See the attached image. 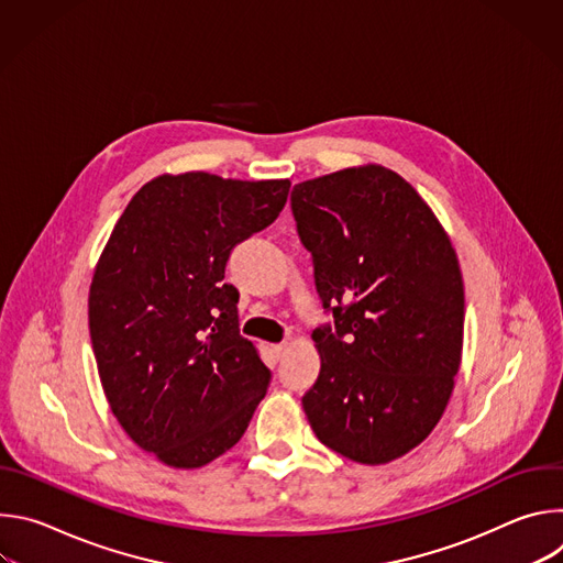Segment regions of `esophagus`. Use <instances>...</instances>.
Instances as JSON below:
<instances>
[{"label": "esophagus", "mask_w": 563, "mask_h": 563, "mask_svg": "<svg viewBox=\"0 0 563 563\" xmlns=\"http://www.w3.org/2000/svg\"><path fill=\"white\" fill-rule=\"evenodd\" d=\"M287 350H289V343H278V345H272V352H274V356H276V358H283V356L287 354Z\"/></svg>", "instance_id": "1"}]
</instances>
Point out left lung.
<instances>
[{"instance_id": "8db88e82", "label": "left lung", "mask_w": 563, "mask_h": 563, "mask_svg": "<svg viewBox=\"0 0 563 563\" xmlns=\"http://www.w3.org/2000/svg\"><path fill=\"white\" fill-rule=\"evenodd\" d=\"M300 243L334 328L313 330L320 374L302 410L334 452L389 463L441 421L463 350V276L417 189L380 165L291 191Z\"/></svg>"}]
</instances>
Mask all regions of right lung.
I'll return each mask as SVG.
<instances>
[{
    "label": "right lung",
    "instance_id": "add662e5",
    "mask_svg": "<svg viewBox=\"0 0 563 563\" xmlns=\"http://www.w3.org/2000/svg\"><path fill=\"white\" fill-rule=\"evenodd\" d=\"M289 187L157 176L131 198L96 265L89 332L111 412L169 467H202L233 448L267 394L272 372L238 332L224 267L278 218Z\"/></svg>",
    "mask_w": 563,
    "mask_h": 563
}]
</instances>
